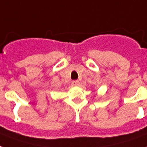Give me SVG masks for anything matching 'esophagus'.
Listing matches in <instances>:
<instances>
[{"label": "esophagus", "instance_id": "esophagus-1", "mask_svg": "<svg viewBox=\"0 0 147 147\" xmlns=\"http://www.w3.org/2000/svg\"><path fill=\"white\" fill-rule=\"evenodd\" d=\"M71 84H72V86H79V81H78V80L72 81Z\"/></svg>", "mask_w": 147, "mask_h": 147}]
</instances>
